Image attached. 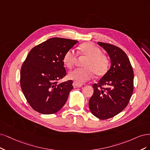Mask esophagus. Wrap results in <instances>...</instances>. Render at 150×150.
<instances>
[{
  "instance_id": "34e87169",
  "label": "esophagus",
  "mask_w": 150,
  "mask_h": 150,
  "mask_svg": "<svg viewBox=\"0 0 150 150\" xmlns=\"http://www.w3.org/2000/svg\"><path fill=\"white\" fill-rule=\"evenodd\" d=\"M82 85H83V84L81 83H79V82H77V81H74L73 83V86H74V87L75 88H80V87H81Z\"/></svg>"
}]
</instances>
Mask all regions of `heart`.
I'll return each instance as SVG.
<instances>
[{
  "label": "heart",
  "instance_id": "heart-1",
  "mask_svg": "<svg viewBox=\"0 0 150 150\" xmlns=\"http://www.w3.org/2000/svg\"><path fill=\"white\" fill-rule=\"evenodd\" d=\"M79 54L87 57L83 66L85 68L76 69L69 72V79L79 83L88 81L95 74L97 76L103 75L108 69V60L98 47L93 43L86 42L81 44L79 48ZM76 55L74 50H67L63 57V62L67 68L71 69L75 65Z\"/></svg>",
  "mask_w": 150,
  "mask_h": 150
}]
</instances>
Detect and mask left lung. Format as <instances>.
<instances>
[{
	"label": "left lung",
	"instance_id": "8db88e82",
	"mask_svg": "<svg viewBox=\"0 0 150 150\" xmlns=\"http://www.w3.org/2000/svg\"><path fill=\"white\" fill-rule=\"evenodd\" d=\"M98 44L107 52L111 67L93 85L94 92L88 105L94 116L106 120L118 115L128 105L133 91L134 74L128 57L122 49L109 43Z\"/></svg>",
	"mask_w": 150,
	"mask_h": 150
}]
</instances>
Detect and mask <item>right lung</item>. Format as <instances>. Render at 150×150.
I'll use <instances>...</instances> for the list:
<instances>
[{
	"label": "right lung",
	"instance_id": "1",
	"mask_svg": "<svg viewBox=\"0 0 150 150\" xmlns=\"http://www.w3.org/2000/svg\"><path fill=\"white\" fill-rule=\"evenodd\" d=\"M79 42L54 37L33 47L21 70V86L31 107L45 115L55 113L64 106L73 81L58 84L66 75L63 57Z\"/></svg>",
	"mask_w": 150,
	"mask_h": 150
}]
</instances>
